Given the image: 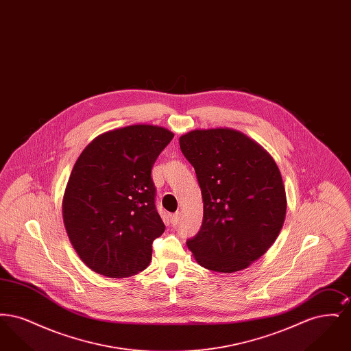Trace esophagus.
Listing matches in <instances>:
<instances>
[{
	"label": "esophagus",
	"mask_w": 351,
	"mask_h": 351,
	"mask_svg": "<svg viewBox=\"0 0 351 351\" xmlns=\"http://www.w3.org/2000/svg\"><path fill=\"white\" fill-rule=\"evenodd\" d=\"M179 221H180V213H179V212H176V213H173V215H171V223H172V225L179 223Z\"/></svg>",
	"instance_id": "obj_1"
}]
</instances>
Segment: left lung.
<instances>
[{"label": "left lung", "instance_id": "left-lung-1", "mask_svg": "<svg viewBox=\"0 0 351 351\" xmlns=\"http://www.w3.org/2000/svg\"><path fill=\"white\" fill-rule=\"evenodd\" d=\"M193 166L204 201L200 232L186 241L196 262L230 274L247 268L283 228L282 173L259 143L238 130H192L179 139Z\"/></svg>", "mask_w": 351, "mask_h": 351}]
</instances>
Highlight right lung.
I'll return each mask as SVG.
<instances>
[{
    "label": "right lung",
    "mask_w": 351,
    "mask_h": 351,
    "mask_svg": "<svg viewBox=\"0 0 351 351\" xmlns=\"http://www.w3.org/2000/svg\"><path fill=\"white\" fill-rule=\"evenodd\" d=\"M173 133L132 125L96 136L77 158L63 196L68 238L84 263L108 278L150 265L166 226L155 206L151 169Z\"/></svg>",
    "instance_id": "obj_1"
}]
</instances>
